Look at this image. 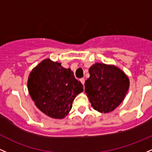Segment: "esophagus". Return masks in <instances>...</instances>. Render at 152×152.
I'll use <instances>...</instances> for the list:
<instances>
[{
  "instance_id": "obj_1",
  "label": "esophagus",
  "mask_w": 152,
  "mask_h": 152,
  "mask_svg": "<svg viewBox=\"0 0 152 152\" xmlns=\"http://www.w3.org/2000/svg\"><path fill=\"white\" fill-rule=\"evenodd\" d=\"M80 81H81V84H83V86H84V83H85V79L84 78H81V79H80Z\"/></svg>"
}]
</instances>
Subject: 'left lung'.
<instances>
[{
	"label": "left lung",
	"mask_w": 152,
	"mask_h": 152,
	"mask_svg": "<svg viewBox=\"0 0 152 152\" xmlns=\"http://www.w3.org/2000/svg\"><path fill=\"white\" fill-rule=\"evenodd\" d=\"M89 71L85 92L91 106L99 113L114 110L122 102L129 88L128 76L115 66L104 63H95Z\"/></svg>",
	"instance_id": "obj_1"
}]
</instances>
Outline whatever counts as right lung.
Listing matches in <instances>:
<instances>
[{
    "label": "right lung",
    "mask_w": 152,
    "mask_h": 152,
    "mask_svg": "<svg viewBox=\"0 0 152 152\" xmlns=\"http://www.w3.org/2000/svg\"><path fill=\"white\" fill-rule=\"evenodd\" d=\"M27 86L37 107L58 119L67 115L75 97L84 91L82 84L75 79L70 68L50 59L42 61L31 71Z\"/></svg>",
    "instance_id": "1"
}]
</instances>
